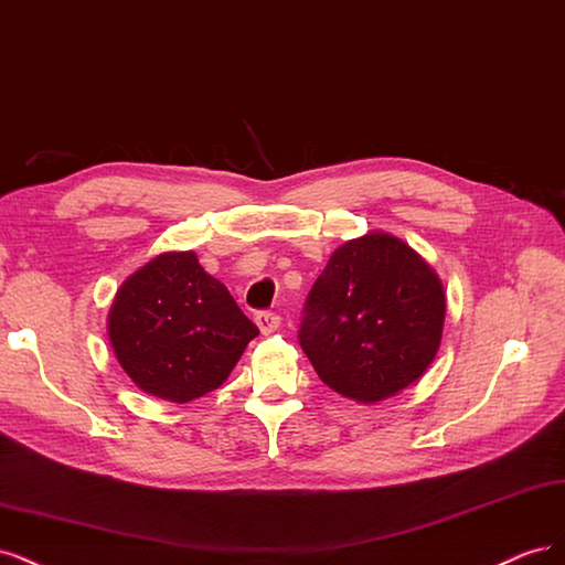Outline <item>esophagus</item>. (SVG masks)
Wrapping results in <instances>:
<instances>
[{
	"mask_svg": "<svg viewBox=\"0 0 565 565\" xmlns=\"http://www.w3.org/2000/svg\"><path fill=\"white\" fill-rule=\"evenodd\" d=\"M256 323H258V329H260L263 335H269V333H275L279 329L281 317L275 315V312H258Z\"/></svg>",
	"mask_w": 565,
	"mask_h": 565,
	"instance_id": "esophagus-1",
	"label": "esophagus"
}]
</instances>
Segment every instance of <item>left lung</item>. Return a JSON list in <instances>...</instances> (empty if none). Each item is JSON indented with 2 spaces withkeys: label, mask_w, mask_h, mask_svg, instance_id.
Masks as SVG:
<instances>
[{
  "label": "left lung",
  "mask_w": 565,
  "mask_h": 565,
  "mask_svg": "<svg viewBox=\"0 0 565 565\" xmlns=\"http://www.w3.org/2000/svg\"><path fill=\"white\" fill-rule=\"evenodd\" d=\"M444 319L436 271L396 236L369 232L333 250L307 296L298 340L326 385L375 404L429 369Z\"/></svg>",
  "instance_id": "left-lung-1"
}]
</instances>
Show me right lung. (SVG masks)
Instances as JSON below:
<instances>
[{
    "label": "right lung",
    "mask_w": 565,
    "mask_h": 565,
    "mask_svg": "<svg viewBox=\"0 0 565 565\" xmlns=\"http://www.w3.org/2000/svg\"><path fill=\"white\" fill-rule=\"evenodd\" d=\"M260 331L194 250L161 253L126 279L107 315V335L136 385L188 404L227 380Z\"/></svg>",
    "instance_id": "obj_1"
}]
</instances>
